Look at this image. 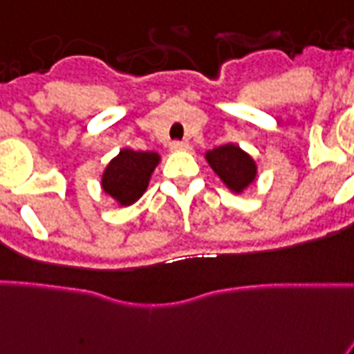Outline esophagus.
<instances>
[{
    "mask_svg": "<svg viewBox=\"0 0 354 354\" xmlns=\"http://www.w3.org/2000/svg\"><path fill=\"white\" fill-rule=\"evenodd\" d=\"M169 149H171V151H186V149H188V144H186V142H171V144H169Z\"/></svg>",
    "mask_w": 354,
    "mask_h": 354,
    "instance_id": "obj_1",
    "label": "esophagus"
}]
</instances>
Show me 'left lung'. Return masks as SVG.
Here are the masks:
<instances>
[{
    "instance_id": "obj_1",
    "label": "left lung",
    "mask_w": 354,
    "mask_h": 354,
    "mask_svg": "<svg viewBox=\"0 0 354 354\" xmlns=\"http://www.w3.org/2000/svg\"><path fill=\"white\" fill-rule=\"evenodd\" d=\"M205 160L232 194H243L259 175V164L236 144H223L205 153Z\"/></svg>"
}]
</instances>
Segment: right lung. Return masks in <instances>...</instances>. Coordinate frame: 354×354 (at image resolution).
Masks as SVG:
<instances>
[{
    "mask_svg": "<svg viewBox=\"0 0 354 354\" xmlns=\"http://www.w3.org/2000/svg\"><path fill=\"white\" fill-rule=\"evenodd\" d=\"M158 164L160 155L157 151H134L131 147H123L103 169L101 190L118 207H131L144 196Z\"/></svg>",
    "mask_w": 354,
    "mask_h": 354,
    "instance_id": "add662e5",
    "label": "right lung"
}]
</instances>
